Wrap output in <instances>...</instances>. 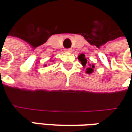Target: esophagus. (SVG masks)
I'll return each instance as SVG.
<instances>
[{
  "mask_svg": "<svg viewBox=\"0 0 132 132\" xmlns=\"http://www.w3.org/2000/svg\"><path fill=\"white\" fill-rule=\"evenodd\" d=\"M64 51L68 52V53H70V52H72V49L71 48H66V49H64Z\"/></svg>",
  "mask_w": 132,
  "mask_h": 132,
  "instance_id": "obj_1",
  "label": "esophagus"
}]
</instances>
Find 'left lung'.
Segmentation results:
<instances>
[{
	"label": "left lung",
	"instance_id": "1",
	"mask_svg": "<svg viewBox=\"0 0 132 132\" xmlns=\"http://www.w3.org/2000/svg\"><path fill=\"white\" fill-rule=\"evenodd\" d=\"M79 61L81 62V64L83 65V67L85 68V66H87V70H86V73L88 74L92 73L94 71V68H95V66H94V64H88L87 65V59L85 58V56H84V54L83 53H81V54H80L79 56Z\"/></svg>",
	"mask_w": 132,
	"mask_h": 132
}]
</instances>
